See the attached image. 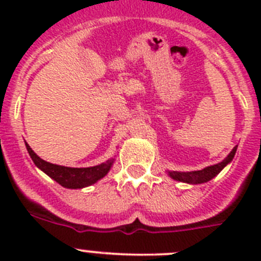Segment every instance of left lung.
I'll return each instance as SVG.
<instances>
[{
    "label": "left lung",
    "mask_w": 261,
    "mask_h": 261,
    "mask_svg": "<svg viewBox=\"0 0 261 261\" xmlns=\"http://www.w3.org/2000/svg\"><path fill=\"white\" fill-rule=\"evenodd\" d=\"M237 147L235 146L229 155L223 159L222 162L217 163V165L208 166V167L202 168V170H197V171H188V172H181V171H167V175L171 179L176 181H181V183H188V184H202L206 181L212 180L214 176L220 174L226 166L229 165L234 158L235 153H237Z\"/></svg>",
    "instance_id": "obj_1"
}]
</instances>
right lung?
Instances as JSON below:
<instances>
[{"label": "right lung", "instance_id": "add662e5", "mask_svg": "<svg viewBox=\"0 0 261 261\" xmlns=\"http://www.w3.org/2000/svg\"><path fill=\"white\" fill-rule=\"evenodd\" d=\"M26 147L36 167L40 168L41 171L52 177L53 180L57 181L60 186H62L64 188H70V190H78V188H85V187L95 184L110 172L111 167L115 162V158H111L100 165L93 166V167H65V166L53 165V163L41 159L40 156L36 155L35 151L32 150L27 142Z\"/></svg>", "mask_w": 261, "mask_h": 261}]
</instances>
